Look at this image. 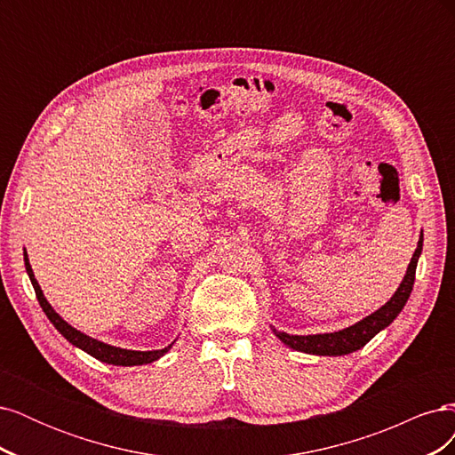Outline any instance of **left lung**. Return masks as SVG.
Returning a JSON list of instances; mask_svg holds the SVG:
<instances>
[{
  "instance_id": "1",
  "label": "left lung",
  "mask_w": 455,
  "mask_h": 455,
  "mask_svg": "<svg viewBox=\"0 0 455 455\" xmlns=\"http://www.w3.org/2000/svg\"><path fill=\"white\" fill-rule=\"evenodd\" d=\"M421 249H423V233H421V239L418 243V249H416L414 256H411L408 271L404 275V281L401 283V286H398L395 296L381 309L368 315L366 319H363L361 323H356L349 328H343V330H339V332H332V334L291 336V334L273 330L275 336H277L283 343H286L288 347H292L296 351L311 353V355L339 356V355H349L356 349L364 347L366 343L379 332V330L389 326L396 319V315L403 311L404 304L410 298L411 286H414V281H416V267H418V258L421 254Z\"/></svg>"
}]
</instances>
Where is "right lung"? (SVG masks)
Masks as SVG:
<instances>
[{"mask_svg": "<svg viewBox=\"0 0 455 455\" xmlns=\"http://www.w3.org/2000/svg\"><path fill=\"white\" fill-rule=\"evenodd\" d=\"M24 264H26V271H28V277L34 284V291H36V296H37V301L41 309L45 311L47 319L54 324V328L59 330V332L70 341L74 343L76 347L84 349L85 353H89L91 356H94V359H99L102 363H108V364H116V366H136V364H148V363H154L157 361L159 356H163L164 353H167L172 343L169 347L164 349H157V351H129V349H121V347H114V346H108V343H102L99 339H92L85 334H81L79 330L72 328L70 324H68L62 316L59 313H54V309L49 306V301L45 299L44 292H41V288L34 277V271L30 267V261H28V256H26L24 252Z\"/></svg>", "mask_w": 455, "mask_h": 455, "instance_id": "1", "label": "right lung"}]
</instances>
